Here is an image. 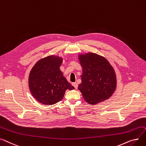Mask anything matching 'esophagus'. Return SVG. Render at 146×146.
<instances>
[{
    "label": "esophagus",
    "mask_w": 146,
    "mask_h": 146,
    "mask_svg": "<svg viewBox=\"0 0 146 146\" xmlns=\"http://www.w3.org/2000/svg\"><path fill=\"white\" fill-rule=\"evenodd\" d=\"M72 85L74 86V87L76 89H77V87H78V84H77V83H73Z\"/></svg>",
    "instance_id": "esophagus-1"
}]
</instances>
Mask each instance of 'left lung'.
Segmentation results:
<instances>
[{
    "label": "left lung",
    "mask_w": 146,
    "mask_h": 146,
    "mask_svg": "<svg viewBox=\"0 0 146 146\" xmlns=\"http://www.w3.org/2000/svg\"><path fill=\"white\" fill-rule=\"evenodd\" d=\"M78 56L83 69L78 89L83 99L92 105L109 99L117 87V78L112 66L105 57L96 53Z\"/></svg>",
    "instance_id": "left-lung-1"
}]
</instances>
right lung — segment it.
<instances>
[{
    "mask_svg": "<svg viewBox=\"0 0 146 146\" xmlns=\"http://www.w3.org/2000/svg\"><path fill=\"white\" fill-rule=\"evenodd\" d=\"M62 57L48 56L38 60L29 76V87L34 98L45 105L62 100L66 90L74 87L67 82L60 70Z\"/></svg>",
    "mask_w": 146,
    "mask_h": 146,
    "instance_id": "1",
    "label": "right lung"
}]
</instances>
